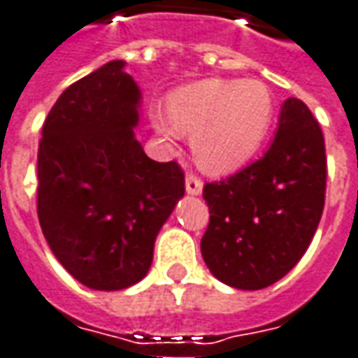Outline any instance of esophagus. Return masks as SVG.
Masks as SVG:
<instances>
[{
	"mask_svg": "<svg viewBox=\"0 0 358 358\" xmlns=\"http://www.w3.org/2000/svg\"><path fill=\"white\" fill-rule=\"evenodd\" d=\"M203 188V182L196 174H188L186 176V192L192 194V196H198V194H202Z\"/></svg>",
	"mask_w": 358,
	"mask_h": 358,
	"instance_id": "1",
	"label": "esophagus"
}]
</instances>
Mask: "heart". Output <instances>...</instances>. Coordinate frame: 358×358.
Instances as JSON below:
<instances>
[{
	"label": "heart",
	"instance_id": "heart-1",
	"mask_svg": "<svg viewBox=\"0 0 358 358\" xmlns=\"http://www.w3.org/2000/svg\"><path fill=\"white\" fill-rule=\"evenodd\" d=\"M168 118L155 117L166 141L192 136L196 162L206 172L228 174L259 150L271 127L273 99L262 80H198L170 94Z\"/></svg>",
	"mask_w": 358,
	"mask_h": 358
}]
</instances>
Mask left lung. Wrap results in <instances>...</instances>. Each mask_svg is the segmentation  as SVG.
Returning a JSON list of instances; mask_svg holds the SVG:
<instances>
[{
	"label": "left lung",
	"instance_id": "8db88e82",
	"mask_svg": "<svg viewBox=\"0 0 358 358\" xmlns=\"http://www.w3.org/2000/svg\"><path fill=\"white\" fill-rule=\"evenodd\" d=\"M319 122L299 99L281 106L271 146L234 176L203 186L210 224L200 248L210 271L236 289H264L307 252L325 206Z\"/></svg>",
	"mask_w": 358,
	"mask_h": 358
}]
</instances>
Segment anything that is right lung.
Segmentation results:
<instances>
[{
	"mask_svg": "<svg viewBox=\"0 0 358 358\" xmlns=\"http://www.w3.org/2000/svg\"><path fill=\"white\" fill-rule=\"evenodd\" d=\"M141 91L124 61L73 83L43 122L37 216L51 252L99 291L127 289L150 269L155 240L184 196V172L134 138Z\"/></svg>",
	"mask_w": 358,
	"mask_h": 358,
	"instance_id": "add662e5",
	"label": "right lung"
}]
</instances>
